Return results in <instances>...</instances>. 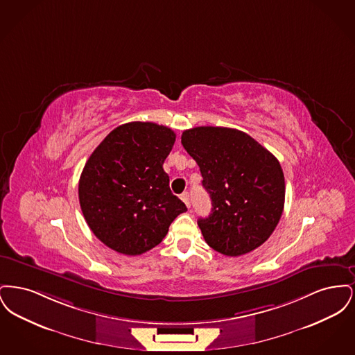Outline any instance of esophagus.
<instances>
[{"label":"esophagus","instance_id":"obj_1","mask_svg":"<svg viewBox=\"0 0 355 355\" xmlns=\"http://www.w3.org/2000/svg\"><path fill=\"white\" fill-rule=\"evenodd\" d=\"M181 200L185 202L187 207H190V198H189V193H187V191H184V193L181 194Z\"/></svg>","mask_w":355,"mask_h":355}]
</instances>
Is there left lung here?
<instances>
[{
    "label": "left lung",
    "instance_id": "1",
    "mask_svg": "<svg viewBox=\"0 0 355 355\" xmlns=\"http://www.w3.org/2000/svg\"><path fill=\"white\" fill-rule=\"evenodd\" d=\"M181 142L202 174L211 213L198 220L206 243L238 257L261 246L281 220L285 177L278 159L250 135L230 128L198 126Z\"/></svg>",
    "mask_w": 355,
    "mask_h": 355
}]
</instances>
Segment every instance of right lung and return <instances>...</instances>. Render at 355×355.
Returning <instances> with one entry per match:
<instances>
[{
    "label": "right lung",
    "instance_id": "obj_1",
    "mask_svg": "<svg viewBox=\"0 0 355 355\" xmlns=\"http://www.w3.org/2000/svg\"><path fill=\"white\" fill-rule=\"evenodd\" d=\"M174 142L170 128L129 122L106 135L85 164L78 184L83 214L94 236L117 253L155 248L187 210L162 168Z\"/></svg>",
    "mask_w": 355,
    "mask_h": 355
}]
</instances>
